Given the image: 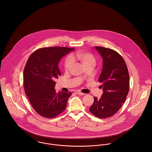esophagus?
Returning <instances> with one entry per match:
<instances>
[{
  "instance_id": "obj_1",
  "label": "esophagus",
  "mask_w": 152,
  "mask_h": 152,
  "mask_svg": "<svg viewBox=\"0 0 152 152\" xmlns=\"http://www.w3.org/2000/svg\"><path fill=\"white\" fill-rule=\"evenodd\" d=\"M75 93H76L77 95H85V94H83V93H82V92H79V91H76Z\"/></svg>"
}]
</instances>
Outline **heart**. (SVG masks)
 Returning a JSON list of instances; mask_svg holds the SVG:
<instances>
[{"label": "heart", "instance_id": "heart-1", "mask_svg": "<svg viewBox=\"0 0 152 152\" xmlns=\"http://www.w3.org/2000/svg\"><path fill=\"white\" fill-rule=\"evenodd\" d=\"M79 60L83 67H94L96 64V59L95 56L88 52H77L72 58L70 57H67L65 58L64 61V67L65 71H68L71 68L73 65V60Z\"/></svg>", "mask_w": 152, "mask_h": 152}]
</instances>
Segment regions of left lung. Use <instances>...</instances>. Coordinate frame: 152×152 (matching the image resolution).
<instances>
[{
  "mask_svg": "<svg viewBox=\"0 0 152 152\" xmlns=\"http://www.w3.org/2000/svg\"><path fill=\"white\" fill-rule=\"evenodd\" d=\"M103 58V67L98 81L102 83L104 93L101 98L94 97L90 112L99 118L114 115L122 107L130 88V76L126 63L116 51L95 47Z\"/></svg>",
  "mask_w": 152,
  "mask_h": 152,
  "instance_id": "left-lung-1",
  "label": "left lung"
}]
</instances>
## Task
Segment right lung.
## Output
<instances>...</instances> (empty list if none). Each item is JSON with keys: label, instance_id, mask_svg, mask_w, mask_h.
Segmentation results:
<instances>
[{"label": "right lung", "instance_id": "1", "mask_svg": "<svg viewBox=\"0 0 152 152\" xmlns=\"http://www.w3.org/2000/svg\"><path fill=\"white\" fill-rule=\"evenodd\" d=\"M75 48L51 47L39 48L28 58L23 70L26 96L39 115L53 118L66 108L71 92H56L55 80L61 76L58 63L61 57Z\"/></svg>", "mask_w": 152, "mask_h": 152}]
</instances>
